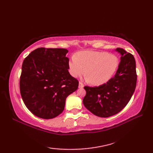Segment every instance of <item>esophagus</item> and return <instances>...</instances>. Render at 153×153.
Listing matches in <instances>:
<instances>
[{
    "label": "esophagus",
    "instance_id": "34e87169",
    "mask_svg": "<svg viewBox=\"0 0 153 153\" xmlns=\"http://www.w3.org/2000/svg\"><path fill=\"white\" fill-rule=\"evenodd\" d=\"M83 87H84V84L82 82H79V88H83Z\"/></svg>",
    "mask_w": 153,
    "mask_h": 153
}]
</instances>
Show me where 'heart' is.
<instances>
[{"instance_id":"b5f03b06","label":"heart","mask_w":153,"mask_h":153,"mask_svg":"<svg viewBox=\"0 0 153 153\" xmlns=\"http://www.w3.org/2000/svg\"><path fill=\"white\" fill-rule=\"evenodd\" d=\"M118 58L106 52L83 51L72 56L69 63L70 73L74 77L86 76L94 85H101L114 76L119 66Z\"/></svg>"}]
</instances>
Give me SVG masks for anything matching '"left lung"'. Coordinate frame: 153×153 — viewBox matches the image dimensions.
Masks as SVG:
<instances>
[{"label": "left lung", "instance_id": "obj_1", "mask_svg": "<svg viewBox=\"0 0 153 153\" xmlns=\"http://www.w3.org/2000/svg\"><path fill=\"white\" fill-rule=\"evenodd\" d=\"M116 51L122 56L115 76L99 87H84L86 91L83 99L84 106L101 118H108L121 111L130 100L137 83L134 56L123 48H118Z\"/></svg>", "mask_w": 153, "mask_h": 153}]
</instances>
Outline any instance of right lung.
<instances>
[{"label":"right lung","instance_id":"1","mask_svg":"<svg viewBox=\"0 0 153 153\" xmlns=\"http://www.w3.org/2000/svg\"><path fill=\"white\" fill-rule=\"evenodd\" d=\"M65 48H38L23 62L19 90L25 105L39 118L51 119L63 112L66 97L78 88L70 74Z\"/></svg>","mask_w":153,"mask_h":153}]
</instances>
